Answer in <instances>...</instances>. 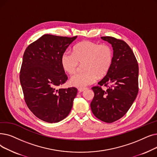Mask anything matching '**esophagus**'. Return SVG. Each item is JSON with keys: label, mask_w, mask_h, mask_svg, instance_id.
<instances>
[{"label": "esophagus", "mask_w": 157, "mask_h": 157, "mask_svg": "<svg viewBox=\"0 0 157 157\" xmlns=\"http://www.w3.org/2000/svg\"><path fill=\"white\" fill-rule=\"evenodd\" d=\"M86 89V88H78V91L80 92H83V91L85 90Z\"/></svg>", "instance_id": "34e87169"}]
</instances>
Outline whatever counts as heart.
Wrapping results in <instances>:
<instances>
[{"label":"heart","instance_id":"obj_1","mask_svg":"<svg viewBox=\"0 0 157 157\" xmlns=\"http://www.w3.org/2000/svg\"><path fill=\"white\" fill-rule=\"evenodd\" d=\"M113 57L112 49L109 45L84 41L74 47V52H63L61 63L66 72L73 74L80 63L85 62L83 67L85 71L74 74L70 79L72 86L83 88L95 83L98 76H105L110 69Z\"/></svg>","mask_w":157,"mask_h":157}]
</instances>
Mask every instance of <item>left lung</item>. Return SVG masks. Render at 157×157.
I'll return each instance as SVG.
<instances>
[{
  "mask_svg": "<svg viewBox=\"0 0 157 157\" xmlns=\"http://www.w3.org/2000/svg\"><path fill=\"white\" fill-rule=\"evenodd\" d=\"M113 47V57L110 69L98 85L108 86L92 88L94 97L90 107L98 119L111 123L126 113L139 92V65L129 46L123 40L112 36L101 37ZM109 86H108V85Z\"/></svg>",
  "mask_w": 157,
  "mask_h": 157,
  "instance_id": "8db88e82",
  "label": "left lung"
}]
</instances>
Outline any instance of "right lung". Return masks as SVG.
Segmentation results:
<instances>
[{"instance_id": "1", "label": "right lung", "mask_w": 157, "mask_h": 157, "mask_svg": "<svg viewBox=\"0 0 157 157\" xmlns=\"http://www.w3.org/2000/svg\"><path fill=\"white\" fill-rule=\"evenodd\" d=\"M76 38L44 35L24 52L20 73L24 99L33 113L45 122H58L71 111L77 88L58 87L67 80L61 57Z\"/></svg>"}]
</instances>
